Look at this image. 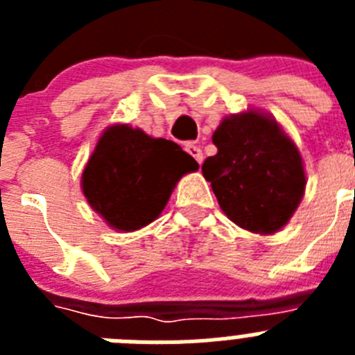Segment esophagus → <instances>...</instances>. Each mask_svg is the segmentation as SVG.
I'll return each mask as SVG.
<instances>
[{"label": "esophagus", "instance_id": "1", "mask_svg": "<svg viewBox=\"0 0 355 355\" xmlns=\"http://www.w3.org/2000/svg\"><path fill=\"white\" fill-rule=\"evenodd\" d=\"M187 153L190 156H192L193 159H196L197 163H202V159H205V156H202V150H200V147L193 146V144H187Z\"/></svg>", "mask_w": 355, "mask_h": 355}]
</instances>
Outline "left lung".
<instances>
[{
    "label": "left lung",
    "mask_w": 355,
    "mask_h": 355,
    "mask_svg": "<svg viewBox=\"0 0 355 355\" xmlns=\"http://www.w3.org/2000/svg\"><path fill=\"white\" fill-rule=\"evenodd\" d=\"M216 155L202 163L229 220L272 234L290 222L306 190L302 156L275 119L256 110L231 115L213 133Z\"/></svg>",
    "instance_id": "1"
}]
</instances>
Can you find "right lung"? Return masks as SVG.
<instances>
[{
  "label": "right lung",
  "mask_w": 355,
  "mask_h": 355,
  "mask_svg": "<svg viewBox=\"0 0 355 355\" xmlns=\"http://www.w3.org/2000/svg\"><path fill=\"white\" fill-rule=\"evenodd\" d=\"M197 168L196 159L172 140L115 124L105 130L85 165L81 188L110 227L130 233L156 220L175 183Z\"/></svg>",
  "instance_id": "right-lung-1"
}]
</instances>
